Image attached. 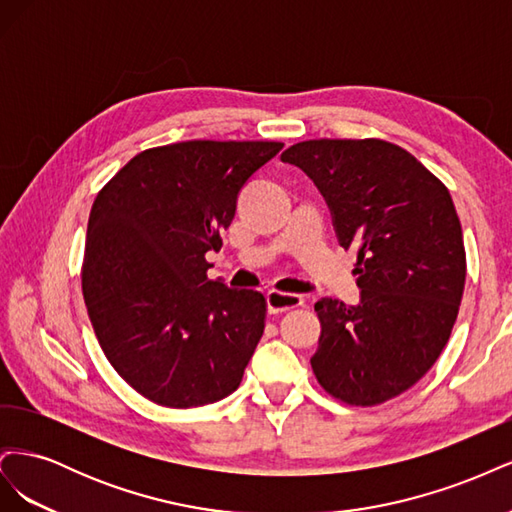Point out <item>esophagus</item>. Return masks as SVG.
<instances>
[{"label": "esophagus", "instance_id": "34e87169", "mask_svg": "<svg viewBox=\"0 0 512 512\" xmlns=\"http://www.w3.org/2000/svg\"><path fill=\"white\" fill-rule=\"evenodd\" d=\"M301 305H303V297H301V294L277 292V290H269V292H267L269 314H282V312H288V309L301 307Z\"/></svg>", "mask_w": 512, "mask_h": 512}]
</instances>
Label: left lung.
Returning <instances> with one entry per match:
<instances>
[{"label":"left lung","instance_id":"obj_1","mask_svg":"<svg viewBox=\"0 0 512 512\" xmlns=\"http://www.w3.org/2000/svg\"><path fill=\"white\" fill-rule=\"evenodd\" d=\"M282 160L316 183L339 245L359 250L361 301L314 305V374L346 404H382L427 374L457 320L466 250L453 198L412 153L378 138L305 141Z\"/></svg>","mask_w":512,"mask_h":512}]
</instances>
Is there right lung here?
<instances>
[{"label":"right lung","mask_w":512,"mask_h":512,"mask_svg":"<svg viewBox=\"0 0 512 512\" xmlns=\"http://www.w3.org/2000/svg\"><path fill=\"white\" fill-rule=\"evenodd\" d=\"M269 141H185L134 156L89 213L83 297L98 342L134 391L196 408L239 389L265 331L258 290L209 280L237 196L282 151Z\"/></svg>","instance_id":"obj_1"}]
</instances>
